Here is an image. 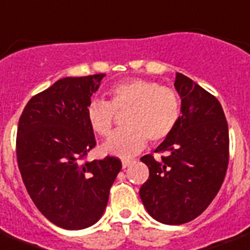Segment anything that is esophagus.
Here are the masks:
<instances>
[{"mask_svg":"<svg viewBox=\"0 0 250 250\" xmlns=\"http://www.w3.org/2000/svg\"><path fill=\"white\" fill-rule=\"evenodd\" d=\"M131 163H132V160H129V159L122 160V167H127Z\"/></svg>","mask_w":250,"mask_h":250,"instance_id":"1","label":"esophagus"}]
</instances>
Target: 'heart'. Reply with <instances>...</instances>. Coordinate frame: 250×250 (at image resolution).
<instances>
[{
  "label": "heart",
  "mask_w": 250,
  "mask_h": 250,
  "mask_svg": "<svg viewBox=\"0 0 250 250\" xmlns=\"http://www.w3.org/2000/svg\"><path fill=\"white\" fill-rule=\"evenodd\" d=\"M110 102L91 100L86 107L90 128L108 136L118 114L125 115V129L114 133L104 144L108 155L128 157L144 148L146 140L160 143L170 136L181 117V100L176 89L157 81L129 79L110 90Z\"/></svg>",
  "instance_id": "heart-1"
}]
</instances>
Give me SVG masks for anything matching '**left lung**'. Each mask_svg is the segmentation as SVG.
Listing matches in <instances>:
<instances>
[{"instance_id": "8db88e82", "label": "left lung", "mask_w": 250, "mask_h": 250, "mask_svg": "<svg viewBox=\"0 0 250 250\" xmlns=\"http://www.w3.org/2000/svg\"><path fill=\"white\" fill-rule=\"evenodd\" d=\"M181 117L170 136L142 161L149 177L140 188L148 214L157 222L178 226L205 211L220 190L229 159L228 125L214 95L182 73L176 74Z\"/></svg>"}]
</instances>
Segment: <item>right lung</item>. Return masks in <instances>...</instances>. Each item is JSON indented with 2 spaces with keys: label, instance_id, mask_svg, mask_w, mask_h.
<instances>
[{
  "label": "right lung",
  "instance_id": "1",
  "mask_svg": "<svg viewBox=\"0 0 250 250\" xmlns=\"http://www.w3.org/2000/svg\"><path fill=\"white\" fill-rule=\"evenodd\" d=\"M104 73L65 77L32 97L19 118L17 161L28 195L49 222L83 229L104 215L121 160L85 161L95 146L86 107Z\"/></svg>",
  "mask_w": 250,
  "mask_h": 250
}]
</instances>
